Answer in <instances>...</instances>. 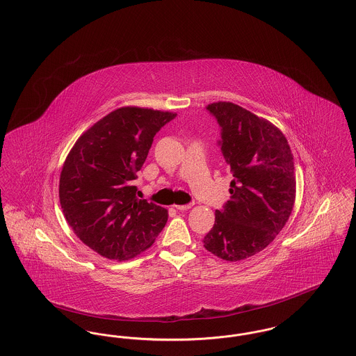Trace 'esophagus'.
I'll return each mask as SVG.
<instances>
[{"label":"esophagus","mask_w":356,"mask_h":356,"mask_svg":"<svg viewBox=\"0 0 356 356\" xmlns=\"http://www.w3.org/2000/svg\"><path fill=\"white\" fill-rule=\"evenodd\" d=\"M191 207H192V204H186V205H175V208H176L177 211H188V209H191Z\"/></svg>","instance_id":"1"}]
</instances>
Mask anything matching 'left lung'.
Segmentation results:
<instances>
[{
	"mask_svg": "<svg viewBox=\"0 0 356 356\" xmlns=\"http://www.w3.org/2000/svg\"><path fill=\"white\" fill-rule=\"evenodd\" d=\"M207 109L221 127V152L235 179L204 247L222 260L240 261L271 244L289 219L296 196L293 156L268 120L234 102H212Z\"/></svg>",
	"mask_w": 356,
	"mask_h": 356,
	"instance_id": "1",
	"label": "left lung"
}]
</instances>
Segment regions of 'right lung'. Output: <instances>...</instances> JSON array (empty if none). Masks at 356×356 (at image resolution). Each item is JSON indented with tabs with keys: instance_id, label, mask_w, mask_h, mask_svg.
<instances>
[{
	"instance_id": "right-lung-1",
	"label": "right lung",
	"mask_w": 356,
	"mask_h": 356,
	"mask_svg": "<svg viewBox=\"0 0 356 356\" xmlns=\"http://www.w3.org/2000/svg\"><path fill=\"white\" fill-rule=\"evenodd\" d=\"M177 113L122 106L95 122L68 153L58 184L70 228L85 245L111 260L148 250L168 211L140 200L131 181L141 170L153 137Z\"/></svg>"
}]
</instances>
